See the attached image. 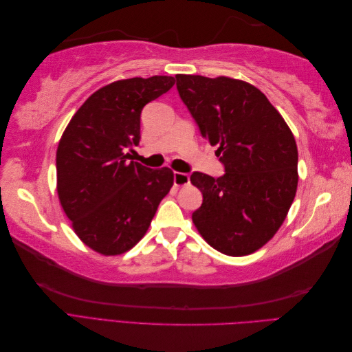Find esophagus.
Returning <instances> with one entry per match:
<instances>
[{
  "label": "esophagus",
  "instance_id": "1",
  "mask_svg": "<svg viewBox=\"0 0 352 352\" xmlns=\"http://www.w3.org/2000/svg\"><path fill=\"white\" fill-rule=\"evenodd\" d=\"M173 182L176 186H185L189 184V175L182 172H175L173 173Z\"/></svg>",
  "mask_w": 352,
  "mask_h": 352
}]
</instances>
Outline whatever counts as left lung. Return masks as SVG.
Listing matches in <instances>:
<instances>
[{
    "label": "left lung",
    "mask_w": 352,
    "mask_h": 352,
    "mask_svg": "<svg viewBox=\"0 0 352 352\" xmlns=\"http://www.w3.org/2000/svg\"><path fill=\"white\" fill-rule=\"evenodd\" d=\"M176 88L225 167L220 177L190 175L202 192L192 212L195 226L221 254L257 251L278 232L295 198L294 135L265 95L247 82L176 74Z\"/></svg>",
    "instance_id": "8db88e82"
}]
</instances>
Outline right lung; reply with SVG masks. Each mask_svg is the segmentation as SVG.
Here are the masks:
<instances>
[{
	"instance_id": "1",
	"label": "right lung",
	"mask_w": 352,
	"mask_h": 352,
	"mask_svg": "<svg viewBox=\"0 0 352 352\" xmlns=\"http://www.w3.org/2000/svg\"><path fill=\"white\" fill-rule=\"evenodd\" d=\"M173 85L172 76L113 82L82 104L61 136L58 198L76 235L97 252L117 255L140 242L173 185L170 168L124 154L141 141L142 109Z\"/></svg>"
}]
</instances>
